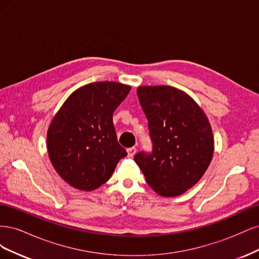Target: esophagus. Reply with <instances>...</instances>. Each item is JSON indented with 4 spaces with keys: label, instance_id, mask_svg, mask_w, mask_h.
Masks as SVG:
<instances>
[{
    "label": "esophagus",
    "instance_id": "esophagus-1",
    "mask_svg": "<svg viewBox=\"0 0 259 259\" xmlns=\"http://www.w3.org/2000/svg\"><path fill=\"white\" fill-rule=\"evenodd\" d=\"M136 153V148L135 147H131L127 149V155L130 156V158H133V156L135 155Z\"/></svg>",
    "mask_w": 259,
    "mask_h": 259
}]
</instances>
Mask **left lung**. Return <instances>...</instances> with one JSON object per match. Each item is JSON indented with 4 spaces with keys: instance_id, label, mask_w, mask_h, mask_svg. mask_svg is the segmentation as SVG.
<instances>
[{
    "instance_id": "1",
    "label": "left lung",
    "mask_w": 259,
    "mask_h": 259,
    "mask_svg": "<svg viewBox=\"0 0 259 259\" xmlns=\"http://www.w3.org/2000/svg\"><path fill=\"white\" fill-rule=\"evenodd\" d=\"M137 95L152 150L136 153L134 160L156 193L183 194L199 182L213 158L207 117L190 96L170 86H140Z\"/></svg>"
}]
</instances>
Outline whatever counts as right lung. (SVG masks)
Wrapping results in <instances>:
<instances>
[{
  "instance_id": "1",
  "label": "right lung",
  "mask_w": 259,
  "mask_h": 259,
  "mask_svg": "<svg viewBox=\"0 0 259 259\" xmlns=\"http://www.w3.org/2000/svg\"><path fill=\"white\" fill-rule=\"evenodd\" d=\"M131 86L96 82L76 90L62 105L48 132V150L59 176L91 191L111 177L126 150L117 143L112 121Z\"/></svg>"
}]
</instances>
